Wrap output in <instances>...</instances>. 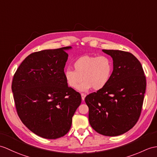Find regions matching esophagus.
Returning <instances> with one entry per match:
<instances>
[{
	"mask_svg": "<svg viewBox=\"0 0 157 157\" xmlns=\"http://www.w3.org/2000/svg\"><path fill=\"white\" fill-rule=\"evenodd\" d=\"M81 96H82V100L83 101L85 100V98H86V94H81Z\"/></svg>",
	"mask_w": 157,
	"mask_h": 157,
	"instance_id": "obj_1",
	"label": "esophagus"
}]
</instances>
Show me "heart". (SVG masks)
Returning a JSON list of instances; mask_svg holds the SVG:
<instances>
[{"label": "heart", "mask_w": 157, "mask_h": 157, "mask_svg": "<svg viewBox=\"0 0 157 157\" xmlns=\"http://www.w3.org/2000/svg\"><path fill=\"white\" fill-rule=\"evenodd\" d=\"M75 70L67 68L64 71V77L67 85L71 88L78 87L80 92H87L92 87L100 90L106 86L110 80L113 71V62L105 56H83L74 63Z\"/></svg>", "instance_id": "b5f03b06"}]
</instances>
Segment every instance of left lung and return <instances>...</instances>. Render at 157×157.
<instances>
[{"instance_id": "8db88e82", "label": "left lung", "mask_w": 157, "mask_h": 157, "mask_svg": "<svg viewBox=\"0 0 157 157\" xmlns=\"http://www.w3.org/2000/svg\"><path fill=\"white\" fill-rule=\"evenodd\" d=\"M113 60L110 80L104 88L87 95L89 122L97 132L116 136L136 124L143 107L146 78L141 63L129 52L103 49Z\"/></svg>"}]
</instances>
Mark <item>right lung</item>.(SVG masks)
<instances>
[{
    "mask_svg": "<svg viewBox=\"0 0 157 157\" xmlns=\"http://www.w3.org/2000/svg\"><path fill=\"white\" fill-rule=\"evenodd\" d=\"M71 47L45 49L25 58L14 75L12 92L17 114L31 132L47 139L63 136L82 102L64 77Z\"/></svg>",
    "mask_w": 157,
    "mask_h": 157,
    "instance_id": "obj_1",
    "label": "right lung"
}]
</instances>
